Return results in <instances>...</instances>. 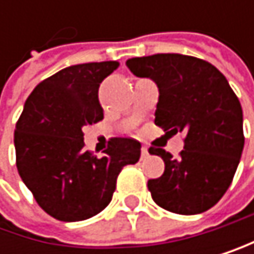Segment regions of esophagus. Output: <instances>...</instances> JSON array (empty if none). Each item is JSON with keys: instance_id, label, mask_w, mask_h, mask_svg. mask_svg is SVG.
Wrapping results in <instances>:
<instances>
[{"instance_id": "34e87169", "label": "esophagus", "mask_w": 254, "mask_h": 254, "mask_svg": "<svg viewBox=\"0 0 254 254\" xmlns=\"http://www.w3.org/2000/svg\"><path fill=\"white\" fill-rule=\"evenodd\" d=\"M148 157H149V151H148L146 146H143V148H141V158H148Z\"/></svg>"}]
</instances>
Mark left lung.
Segmentation results:
<instances>
[{
	"label": "left lung",
	"mask_w": 254,
	"mask_h": 254,
	"mask_svg": "<svg viewBox=\"0 0 254 254\" xmlns=\"http://www.w3.org/2000/svg\"><path fill=\"white\" fill-rule=\"evenodd\" d=\"M132 74L158 86L155 125L184 134L178 158L161 148L149 154L164 161L148 189L160 207L178 215L209 210L227 192L244 149L242 108L216 66L193 56L161 53L126 61Z\"/></svg>",
	"instance_id": "8db88e82"
}]
</instances>
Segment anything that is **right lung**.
Listing matches in <instances>:
<instances>
[{"mask_svg":"<svg viewBox=\"0 0 254 254\" xmlns=\"http://www.w3.org/2000/svg\"><path fill=\"white\" fill-rule=\"evenodd\" d=\"M119 62L66 66L28 96L16 122V168L24 184L50 216L76 222L110 204L120 171L140 158V143L114 137L102 158L85 149L83 126L103 119L99 86Z\"/></svg>","mask_w":254,"mask_h":254,"instance_id":"right-lung-1","label":"right lung"}]
</instances>
